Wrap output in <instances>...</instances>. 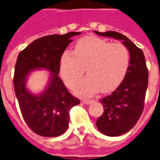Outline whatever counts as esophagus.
<instances>
[{
	"mask_svg": "<svg viewBox=\"0 0 160 160\" xmlns=\"http://www.w3.org/2000/svg\"><path fill=\"white\" fill-rule=\"evenodd\" d=\"M92 102H93L92 99H82V103L86 104H89L91 103H92Z\"/></svg>",
	"mask_w": 160,
	"mask_h": 160,
	"instance_id": "34e87169",
	"label": "esophagus"
}]
</instances>
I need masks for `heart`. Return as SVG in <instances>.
<instances>
[{"label":"heart","mask_w":160,"mask_h":160,"mask_svg":"<svg viewBox=\"0 0 160 160\" xmlns=\"http://www.w3.org/2000/svg\"><path fill=\"white\" fill-rule=\"evenodd\" d=\"M129 63V51L122 42H111L96 37L84 38L75 45L74 53L66 50L61 57V73L67 85L80 92L91 95L100 88L102 92L114 90L123 80Z\"/></svg>","instance_id":"heart-1"}]
</instances>
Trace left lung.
Here are the masks:
<instances>
[{
  "instance_id": "left-lung-1",
  "label": "left lung",
  "mask_w": 160,
  "mask_h": 160,
  "mask_svg": "<svg viewBox=\"0 0 160 160\" xmlns=\"http://www.w3.org/2000/svg\"><path fill=\"white\" fill-rule=\"evenodd\" d=\"M95 32L122 40L130 55L129 65L122 83L112 93L99 100L104 112L96 122L101 133L119 136L130 130L142 114L148 84V67L143 51L126 36L113 31Z\"/></svg>"
}]
</instances>
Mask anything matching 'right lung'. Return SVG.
Here are the masks:
<instances>
[{
  "instance_id": "add662e5",
  "label": "right lung",
  "mask_w": 160,
  "mask_h": 160,
  "mask_svg": "<svg viewBox=\"0 0 160 160\" xmlns=\"http://www.w3.org/2000/svg\"><path fill=\"white\" fill-rule=\"evenodd\" d=\"M80 32L49 35L38 38L20 51L14 68L13 87L24 120L32 130L44 137H56L68 127L69 111L80 100L68 91L57 74L61 57ZM46 68L52 72L47 89L40 95H33L25 87L27 74L33 69Z\"/></svg>"
}]
</instances>
